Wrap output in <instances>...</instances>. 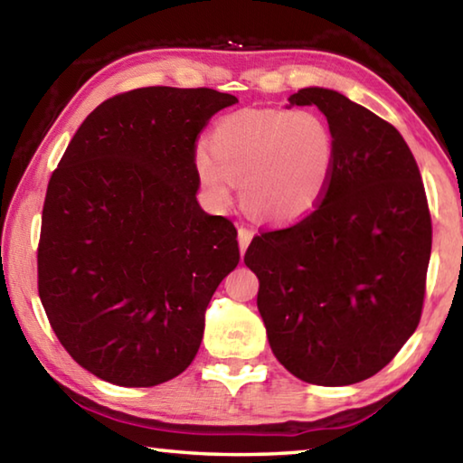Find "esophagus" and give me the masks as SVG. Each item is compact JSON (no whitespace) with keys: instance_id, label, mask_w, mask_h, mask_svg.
Listing matches in <instances>:
<instances>
[{"instance_id":"1","label":"esophagus","mask_w":463,"mask_h":463,"mask_svg":"<svg viewBox=\"0 0 463 463\" xmlns=\"http://www.w3.org/2000/svg\"><path fill=\"white\" fill-rule=\"evenodd\" d=\"M250 241H253V231L239 229V247H241V255H245V250H247Z\"/></svg>"}]
</instances>
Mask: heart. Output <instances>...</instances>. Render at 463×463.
<instances>
[{
	"mask_svg": "<svg viewBox=\"0 0 463 463\" xmlns=\"http://www.w3.org/2000/svg\"><path fill=\"white\" fill-rule=\"evenodd\" d=\"M336 140L328 122L310 109H239L216 122L210 146L194 153V169L216 203L241 200L268 222L289 224L315 213L331 185Z\"/></svg>",
	"mask_w": 463,
	"mask_h": 463,
	"instance_id": "b5f03b06",
	"label": "heart"
}]
</instances>
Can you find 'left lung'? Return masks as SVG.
I'll list each match as a JSON object with an SVG mask.
<instances>
[{
	"label": "left lung",
	"mask_w": 463,
	"mask_h": 463,
	"mask_svg": "<svg viewBox=\"0 0 463 463\" xmlns=\"http://www.w3.org/2000/svg\"><path fill=\"white\" fill-rule=\"evenodd\" d=\"M336 140L331 185L289 229L245 253L260 278L257 308L289 373L349 386L388 365L417 331L430 260V214L417 161L392 124L343 93L304 88Z\"/></svg>",
	"instance_id": "1"
}]
</instances>
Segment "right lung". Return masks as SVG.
Wrapping results in <instances>:
<instances>
[{"label": "right lung", "instance_id": "obj_1", "mask_svg": "<svg viewBox=\"0 0 463 463\" xmlns=\"http://www.w3.org/2000/svg\"><path fill=\"white\" fill-rule=\"evenodd\" d=\"M216 90L140 88L99 104L54 169L38 242V294L77 364L116 386L174 380L241 260L237 229L200 208L195 138Z\"/></svg>", "mask_w": 463, "mask_h": 463}]
</instances>
